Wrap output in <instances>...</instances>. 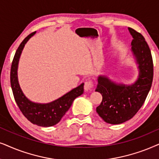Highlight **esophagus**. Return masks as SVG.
<instances>
[{
    "instance_id": "obj_1",
    "label": "esophagus",
    "mask_w": 159,
    "mask_h": 159,
    "mask_svg": "<svg viewBox=\"0 0 159 159\" xmlns=\"http://www.w3.org/2000/svg\"><path fill=\"white\" fill-rule=\"evenodd\" d=\"M93 88V83L92 81H87L84 84V90L85 91H90Z\"/></svg>"
}]
</instances>
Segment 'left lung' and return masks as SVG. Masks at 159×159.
<instances>
[{
  "instance_id": "1",
  "label": "left lung",
  "mask_w": 159,
  "mask_h": 159,
  "mask_svg": "<svg viewBox=\"0 0 159 159\" xmlns=\"http://www.w3.org/2000/svg\"><path fill=\"white\" fill-rule=\"evenodd\" d=\"M133 37L131 51L139 70L137 79L132 84L118 83L105 75L98 77L95 91L102 94L96 111L109 124H120L131 119L143 105L151 88L153 65L150 48L143 36L128 28Z\"/></svg>"
}]
</instances>
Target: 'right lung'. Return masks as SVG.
<instances>
[{
  "label": "right lung",
  "mask_w": 159,
  "mask_h": 159,
  "mask_svg": "<svg viewBox=\"0 0 159 159\" xmlns=\"http://www.w3.org/2000/svg\"><path fill=\"white\" fill-rule=\"evenodd\" d=\"M35 34L36 31L25 37L18 47L11 64L10 81L15 100L23 115L31 123L42 127H51L61 120L62 116L70 108L73 100L84 93V84L82 83L81 85L50 103H35L26 97L22 91L18 81V65L25 45Z\"/></svg>",
  "instance_id": "add662e5"
}]
</instances>
